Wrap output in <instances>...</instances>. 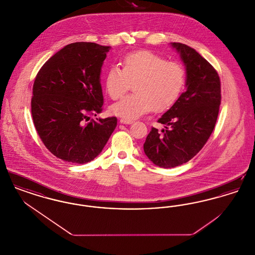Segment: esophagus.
Instances as JSON below:
<instances>
[{
  "label": "esophagus",
  "mask_w": 255,
  "mask_h": 255,
  "mask_svg": "<svg viewBox=\"0 0 255 255\" xmlns=\"http://www.w3.org/2000/svg\"><path fill=\"white\" fill-rule=\"evenodd\" d=\"M121 123H122V124H132L133 123V122L132 121H127V120H121Z\"/></svg>",
  "instance_id": "obj_1"
}]
</instances>
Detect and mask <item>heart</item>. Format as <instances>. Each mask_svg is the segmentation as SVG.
Wrapping results in <instances>:
<instances>
[{
  "label": "heart",
  "mask_w": 255,
  "mask_h": 255,
  "mask_svg": "<svg viewBox=\"0 0 255 255\" xmlns=\"http://www.w3.org/2000/svg\"><path fill=\"white\" fill-rule=\"evenodd\" d=\"M133 82L132 95L113 104L110 111L123 120L133 121L150 110L161 112L170 108L180 97L185 84L182 65L168 62L149 50L126 54L122 70L112 67L105 75V89L112 99L122 97Z\"/></svg>",
  "instance_id": "heart-1"
}]
</instances>
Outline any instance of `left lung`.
<instances>
[{
  "mask_svg": "<svg viewBox=\"0 0 255 255\" xmlns=\"http://www.w3.org/2000/svg\"><path fill=\"white\" fill-rule=\"evenodd\" d=\"M185 67L186 91L166 111L158 123L161 133L152 128L143 150L155 165L172 168L199 153L213 132L221 104V83L215 69L194 49L170 43Z\"/></svg>",
  "mask_w": 255,
  "mask_h": 255,
  "instance_id": "8db88e82",
  "label": "left lung"
}]
</instances>
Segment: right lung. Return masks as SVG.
I'll list each match as a JSON object with an SVG mask.
<instances>
[{
  "label": "right lung",
  "mask_w": 255,
  "mask_h": 255,
  "mask_svg": "<svg viewBox=\"0 0 255 255\" xmlns=\"http://www.w3.org/2000/svg\"><path fill=\"white\" fill-rule=\"evenodd\" d=\"M111 47L77 42L65 46L37 73L31 114L43 143L57 158L87 163L101 153L117 118L97 119L104 98L101 68Z\"/></svg>",
  "instance_id": "1"
}]
</instances>
